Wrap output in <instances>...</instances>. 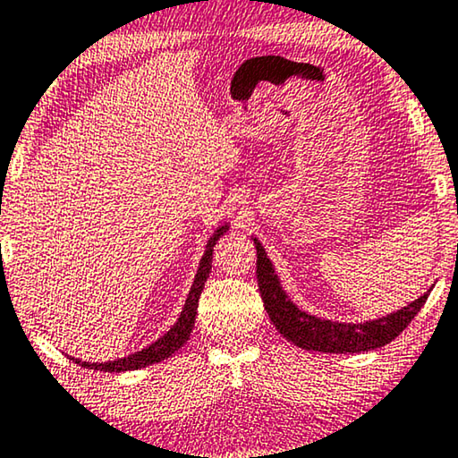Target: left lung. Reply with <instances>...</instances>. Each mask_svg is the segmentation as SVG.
I'll list each match as a JSON object with an SVG mask.
<instances>
[{
	"mask_svg": "<svg viewBox=\"0 0 458 458\" xmlns=\"http://www.w3.org/2000/svg\"><path fill=\"white\" fill-rule=\"evenodd\" d=\"M255 249L257 284H259L263 307H266L276 330L301 349L336 352V355L379 349V346L392 343L428 301V293H425L411 305L403 307L401 311L376 321H365V324H338V321L318 319L305 311H299V307L282 291L278 276H276L259 241H255Z\"/></svg>",
	"mask_w": 458,
	"mask_h": 458,
	"instance_id": "obj_1",
	"label": "left lung"
}]
</instances>
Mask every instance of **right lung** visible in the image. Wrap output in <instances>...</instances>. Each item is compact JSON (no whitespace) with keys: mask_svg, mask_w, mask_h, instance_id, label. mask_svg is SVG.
I'll return each instance as SVG.
<instances>
[{"mask_svg":"<svg viewBox=\"0 0 458 458\" xmlns=\"http://www.w3.org/2000/svg\"><path fill=\"white\" fill-rule=\"evenodd\" d=\"M228 226H220L216 232L214 236L209 238L208 242V249H205V255L201 259V266H199V272L195 276V282H192V288L189 293V299L184 302V309L182 313H180V318L176 324L172 326V330L164 334L162 338L157 340V343H153L147 346V349L134 352V355H128L124 359H115V360H107V363H87V360H79V359H72L74 363H79L81 367H87V369H98V371H109V373H118V371H132V369H140V367H147V365H153V363H159V360H164L167 357H172L174 352H176L180 346H182L186 340H189L191 332H192V326H195V315H197V307H199V296H201V291L205 286V282L209 278V272H211V259H214V247L216 242L220 241V238L226 234Z\"/></svg>","mask_w":458,"mask_h":458,"instance_id":"right-lung-1","label":"right lung"}]
</instances>
